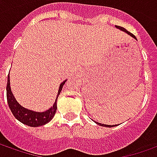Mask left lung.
<instances>
[{
    "mask_svg": "<svg viewBox=\"0 0 157 157\" xmlns=\"http://www.w3.org/2000/svg\"><path fill=\"white\" fill-rule=\"evenodd\" d=\"M115 27H116V28H118V29H120L121 31H124V32H126V33H127L128 35L131 36L132 37H133L134 39L137 40V38H136V36H135L133 35V34H132L131 32H129V31H126L125 28H123V27H121V26H118V25H115ZM95 122H96V121H95ZM96 123H97V125H99V126H106V127H113V126H116V125H113V126H111V125H105V124H101V123H98V122H96Z\"/></svg>",
    "mask_w": 157,
    "mask_h": 157,
    "instance_id": "left-lung-1",
    "label": "left lung"
}]
</instances>
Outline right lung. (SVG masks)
Returning a JSON list of instances; mask_svg holds the SVG:
<instances>
[{
	"label": "right lung",
	"instance_id": "obj_1",
	"mask_svg": "<svg viewBox=\"0 0 157 157\" xmlns=\"http://www.w3.org/2000/svg\"><path fill=\"white\" fill-rule=\"evenodd\" d=\"M66 81L67 80L63 81L60 85L57 97H56V101H55L53 107H51L50 109H48L44 112H36V111H33V110L24 108L23 106L20 105L19 102L16 101L14 96L11 90L10 77L8 75L7 84H6V99H7V103H8L11 112L13 113L14 117L19 121L26 125V126L37 127V126H44L45 124H47L51 121L56 114V109H57V103H56L57 98L59 97Z\"/></svg>",
	"mask_w": 157,
	"mask_h": 157
}]
</instances>
